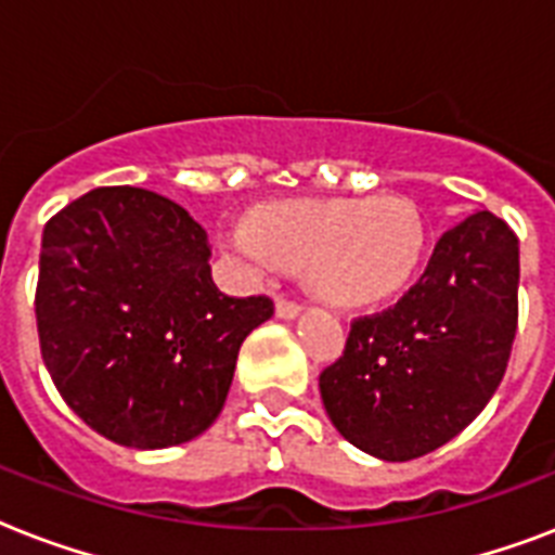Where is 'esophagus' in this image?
Listing matches in <instances>:
<instances>
[{
    "instance_id": "34e87169",
    "label": "esophagus",
    "mask_w": 555,
    "mask_h": 555,
    "mask_svg": "<svg viewBox=\"0 0 555 555\" xmlns=\"http://www.w3.org/2000/svg\"><path fill=\"white\" fill-rule=\"evenodd\" d=\"M299 311H302V305L294 302V299H285V296L276 299V313L282 320H294V317H299Z\"/></svg>"
}]
</instances>
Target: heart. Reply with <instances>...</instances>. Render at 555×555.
Returning a JSON list of instances; mask_svg holds the SVG:
<instances>
[{
  "instance_id": "heart-1",
  "label": "heart",
  "mask_w": 555,
  "mask_h": 555,
  "mask_svg": "<svg viewBox=\"0 0 555 555\" xmlns=\"http://www.w3.org/2000/svg\"><path fill=\"white\" fill-rule=\"evenodd\" d=\"M235 253L259 270H308L313 291L343 308L397 294L423 250V224L403 198H302L270 204L256 227L230 233Z\"/></svg>"
}]
</instances>
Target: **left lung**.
<instances>
[{"instance_id": "left-lung-1", "label": "left lung", "mask_w": 555, "mask_h": 555, "mask_svg": "<svg viewBox=\"0 0 555 555\" xmlns=\"http://www.w3.org/2000/svg\"><path fill=\"white\" fill-rule=\"evenodd\" d=\"M518 328V238L478 209L431 250L386 311L357 317L320 374L331 423L383 461H412L464 431L495 395Z\"/></svg>"}]
</instances>
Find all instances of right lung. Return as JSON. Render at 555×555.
Here are the masks:
<instances>
[{"mask_svg":"<svg viewBox=\"0 0 555 555\" xmlns=\"http://www.w3.org/2000/svg\"><path fill=\"white\" fill-rule=\"evenodd\" d=\"M34 311L74 414L120 447L164 449L212 426L273 299L218 291L207 233L176 201L98 186L48 218Z\"/></svg>","mask_w":555,"mask_h":555,"instance_id":"add662e5","label":"right lung"}]
</instances>
